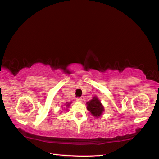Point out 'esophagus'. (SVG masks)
Listing matches in <instances>:
<instances>
[{
	"label": "esophagus",
	"mask_w": 159,
	"mask_h": 159,
	"mask_svg": "<svg viewBox=\"0 0 159 159\" xmlns=\"http://www.w3.org/2000/svg\"><path fill=\"white\" fill-rule=\"evenodd\" d=\"M76 101H77V102H82V98L78 97V98H76Z\"/></svg>",
	"instance_id": "1"
}]
</instances>
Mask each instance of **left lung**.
<instances>
[{"label":"left lung","mask_w":159,"mask_h":159,"mask_svg":"<svg viewBox=\"0 0 159 159\" xmlns=\"http://www.w3.org/2000/svg\"><path fill=\"white\" fill-rule=\"evenodd\" d=\"M87 108L93 116L97 117V118L101 116L104 111L103 105L96 96L93 97V98L90 101L87 102Z\"/></svg>","instance_id":"obj_1"}]
</instances>
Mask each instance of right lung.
Returning <instances> with one entry per match:
<instances>
[{
	"instance_id": "right-lung-1",
	"label": "right lung",
	"mask_w": 159,
	"mask_h": 159,
	"mask_svg": "<svg viewBox=\"0 0 159 159\" xmlns=\"http://www.w3.org/2000/svg\"><path fill=\"white\" fill-rule=\"evenodd\" d=\"M69 105H70V103H66V106H69Z\"/></svg>"
}]
</instances>
